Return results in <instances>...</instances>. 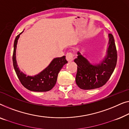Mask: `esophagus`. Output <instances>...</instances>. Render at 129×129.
<instances>
[{"instance_id":"1","label":"esophagus","mask_w":129,"mask_h":129,"mask_svg":"<svg viewBox=\"0 0 129 129\" xmlns=\"http://www.w3.org/2000/svg\"><path fill=\"white\" fill-rule=\"evenodd\" d=\"M66 59L68 62H71L74 59V55L71 52H67L66 54Z\"/></svg>"}]
</instances>
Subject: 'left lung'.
<instances>
[{
  "mask_svg": "<svg viewBox=\"0 0 129 129\" xmlns=\"http://www.w3.org/2000/svg\"><path fill=\"white\" fill-rule=\"evenodd\" d=\"M109 38L106 56L100 64H91L78 52L77 58L74 59L78 65L75 81L82 89H93L103 86L113 72L117 63V50L113 35L109 34Z\"/></svg>",
  "mask_w": 129,
  "mask_h": 129,
  "instance_id": "left-lung-1",
  "label": "left lung"
}]
</instances>
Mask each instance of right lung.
<instances>
[{
	"instance_id": "right-lung-1",
	"label": "right lung",
	"mask_w": 129,
	"mask_h": 129,
	"mask_svg": "<svg viewBox=\"0 0 129 129\" xmlns=\"http://www.w3.org/2000/svg\"><path fill=\"white\" fill-rule=\"evenodd\" d=\"M20 34L16 36L14 40L12 58L13 67L18 78L21 84L31 91L47 92L50 90L55 86L59 72L63 66L68 62L65 59V56L54 58L45 70L37 75L33 77L27 76L20 71L16 59V47Z\"/></svg>"
}]
</instances>
